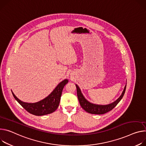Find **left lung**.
<instances>
[{
	"mask_svg": "<svg viewBox=\"0 0 146 146\" xmlns=\"http://www.w3.org/2000/svg\"><path fill=\"white\" fill-rule=\"evenodd\" d=\"M76 86L77 88V97L82 108L88 113H90L91 114H97V115L105 113L111 111L113 108H114L116 106V105L120 102V101L123 98L125 92L126 88V84L121 96L114 102L107 105H98V104H92L89 102L87 100H86V98L84 97L83 94H82L80 88H79V87L77 84H76Z\"/></svg>",
	"mask_w": 146,
	"mask_h": 146,
	"instance_id": "8db88e82",
	"label": "left lung"
}]
</instances>
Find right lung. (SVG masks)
Here are the masks:
<instances>
[{
  "instance_id": "obj_1",
  "label": "right lung",
  "mask_w": 146,
  "mask_h": 146,
  "mask_svg": "<svg viewBox=\"0 0 146 146\" xmlns=\"http://www.w3.org/2000/svg\"><path fill=\"white\" fill-rule=\"evenodd\" d=\"M68 82V79H64L58 84L55 88L46 98L34 103L23 102L20 100L12 91L11 92L15 100L27 112L36 116H42L51 113L56 110L59 107L63 87Z\"/></svg>"
}]
</instances>
